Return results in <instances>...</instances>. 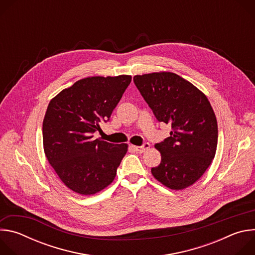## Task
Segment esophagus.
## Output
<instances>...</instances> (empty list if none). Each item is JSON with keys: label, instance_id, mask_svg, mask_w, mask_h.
Returning a JSON list of instances; mask_svg holds the SVG:
<instances>
[{"label": "esophagus", "instance_id": "1", "mask_svg": "<svg viewBox=\"0 0 255 255\" xmlns=\"http://www.w3.org/2000/svg\"><path fill=\"white\" fill-rule=\"evenodd\" d=\"M132 147L135 149V151H137L139 153H143V152H145L150 148V144L149 143H144L142 146H132Z\"/></svg>", "mask_w": 255, "mask_h": 255}]
</instances>
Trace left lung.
<instances>
[{
  "label": "left lung",
  "instance_id": "1",
  "mask_svg": "<svg viewBox=\"0 0 255 255\" xmlns=\"http://www.w3.org/2000/svg\"><path fill=\"white\" fill-rule=\"evenodd\" d=\"M134 83L159 122L170 124V136L156 143L161 161L152 175L170 190H184L205 173L218 143V124L206 95L169 71L135 76Z\"/></svg>",
  "mask_w": 255,
  "mask_h": 255
}]
</instances>
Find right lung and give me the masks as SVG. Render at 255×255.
I'll return each mask as SVG.
<instances>
[{
  "label": "right lung",
  "instance_id": "right-lung-1",
  "mask_svg": "<svg viewBox=\"0 0 255 255\" xmlns=\"http://www.w3.org/2000/svg\"><path fill=\"white\" fill-rule=\"evenodd\" d=\"M132 77H90L62 90L48 104L43 119V148L62 183L72 192L95 195L112 184L128 144H112L101 131Z\"/></svg>",
  "mask_w": 255,
  "mask_h": 255
}]
</instances>
